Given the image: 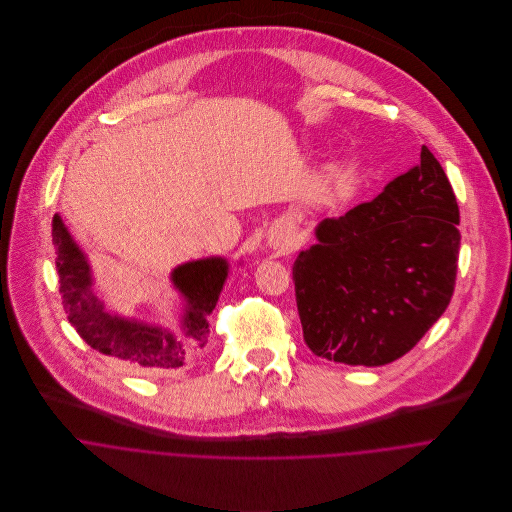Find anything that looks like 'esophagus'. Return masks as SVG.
<instances>
[{"label":"esophagus","instance_id":"1","mask_svg":"<svg viewBox=\"0 0 512 512\" xmlns=\"http://www.w3.org/2000/svg\"><path fill=\"white\" fill-rule=\"evenodd\" d=\"M292 244L293 240L292 236H290V232H276V234H272V238H270V246H274V248H278V250H288Z\"/></svg>","mask_w":512,"mask_h":512}]
</instances>
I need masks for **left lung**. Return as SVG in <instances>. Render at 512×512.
Here are the masks:
<instances>
[{
  "label": "left lung",
  "mask_w": 512,
  "mask_h": 512,
  "mask_svg": "<svg viewBox=\"0 0 512 512\" xmlns=\"http://www.w3.org/2000/svg\"><path fill=\"white\" fill-rule=\"evenodd\" d=\"M459 209L438 159L420 163L378 197L315 226L293 262L307 347L343 365L404 357L449 305L459 256Z\"/></svg>",
  "instance_id": "8db88e82"
}]
</instances>
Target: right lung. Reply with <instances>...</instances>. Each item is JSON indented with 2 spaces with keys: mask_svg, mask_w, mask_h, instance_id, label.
<instances>
[{
  "mask_svg": "<svg viewBox=\"0 0 512 512\" xmlns=\"http://www.w3.org/2000/svg\"><path fill=\"white\" fill-rule=\"evenodd\" d=\"M53 244L63 307L76 333L94 351L126 365L169 370L185 365L189 355L185 341L193 339L199 347H205L209 335L207 317L213 313L228 278L226 258L209 256L173 268L171 284L183 301L179 317L183 339H179L167 327L130 319L106 307L94 290L88 256L59 215L53 219Z\"/></svg>",
  "mask_w": 512,
  "mask_h": 512,
  "instance_id": "add662e5",
  "label": "right lung"
}]
</instances>
